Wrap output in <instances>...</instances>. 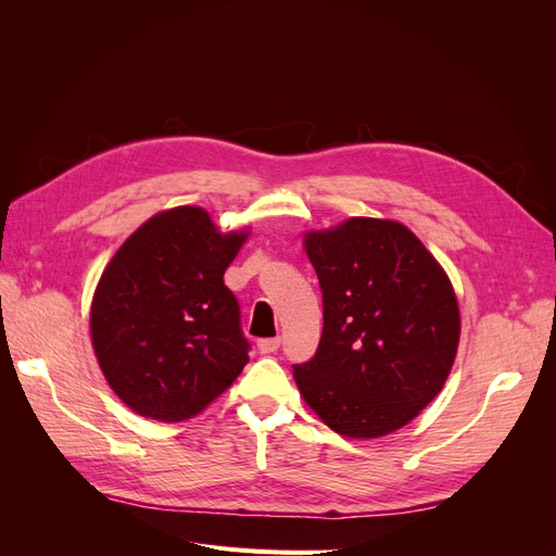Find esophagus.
<instances>
[{"mask_svg": "<svg viewBox=\"0 0 556 556\" xmlns=\"http://www.w3.org/2000/svg\"><path fill=\"white\" fill-rule=\"evenodd\" d=\"M280 348V339H262L257 341V350L262 352V355H271V352H276Z\"/></svg>", "mask_w": 556, "mask_h": 556, "instance_id": "1", "label": "esophagus"}]
</instances>
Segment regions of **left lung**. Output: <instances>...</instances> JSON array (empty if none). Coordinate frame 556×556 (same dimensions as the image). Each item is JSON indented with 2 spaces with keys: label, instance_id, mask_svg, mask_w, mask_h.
Masks as SVG:
<instances>
[{
  "label": "left lung",
  "instance_id": "left-lung-1",
  "mask_svg": "<svg viewBox=\"0 0 556 556\" xmlns=\"http://www.w3.org/2000/svg\"><path fill=\"white\" fill-rule=\"evenodd\" d=\"M323 288L315 357L294 366L299 394L345 439H380L439 396L462 315L445 268L396 220L348 217L304 233Z\"/></svg>",
  "mask_w": 556,
  "mask_h": 556
}]
</instances>
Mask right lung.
Instances as JSON below:
<instances>
[{"label": "right lung", "instance_id": "right-lung-1", "mask_svg": "<svg viewBox=\"0 0 556 556\" xmlns=\"http://www.w3.org/2000/svg\"><path fill=\"white\" fill-rule=\"evenodd\" d=\"M248 237L250 229L220 231L206 208L176 206L117 248L92 294L90 339L129 410L182 422L239 378L248 341L225 271Z\"/></svg>", "mask_w": 556, "mask_h": 556}]
</instances>
